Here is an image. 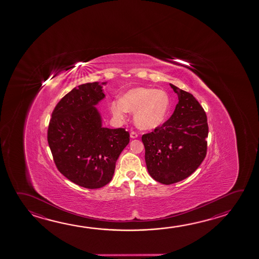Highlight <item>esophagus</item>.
<instances>
[{"instance_id": "34e87169", "label": "esophagus", "mask_w": 259, "mask_h": 259, "mask_svg": "<svg viewBox=\"0 0 259 259\" xmlns=\"http://www.w3.org/2000/svg\"><path fill=\"white\" fill-rule=\"evenodd\" d=\"M130 136H131L132 139H135V138H137L138 137V134L135 131H131L130 133Z\"/></svg>"}]
</instances>
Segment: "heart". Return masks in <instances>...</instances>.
I'll return each mask as SVG.
<instances>
[{
	"label": "heart",
	"mask_w": 259,
	"mask_h": 259,
	"mask_svg": "<svg viewBox=\"0 0 259 259\" xmlns=\"http://www.w3.org/2000/svg\"><path fill=\"white\" fill-rule=\"evenodd\" d=\"M170 107L165 92L146 87L133 88L122 99H114L111 110L117 118L123 119L127 112H135V122L141 129L149 130L163 123Z\"/></svg>",
	"instance_id": "obj_1"
}]
</instances>
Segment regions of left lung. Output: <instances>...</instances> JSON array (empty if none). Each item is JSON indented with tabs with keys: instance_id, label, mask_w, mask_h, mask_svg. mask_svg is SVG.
Returning <instances> with one entry per match:
<instances>
[{
	"instance_id": "obj_1",
	"label": "left lung",
	"mask_w": 259,
	"mask_h": 259,
	"mask_svg": "<svg viewBox=\"0 0 259 259\" xmlns=\"http://www.w3.org/2000/svg\"><path fill=\"white\" fill-rule=\"evenodd\" d=\"M178 96L171 117L154 131L142 136L150 176L172 185L191 176L204 161L207 151V117L190 93L170 83Z\"/></svg>"
}]
</instances>
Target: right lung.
I'll return each mask as SVG.
<instances>
[{
	"label": "right lung",
	"instance_id": "obj_1",
	"mask_svg": "<svg viewBox=\"0 0 259 259\" xmlns=\"http://www.w3.org/2000/svg\"><path fill=\"white\" fill-rule=\"evenodd\" d=\"M106 82H87L73 88L53 111L47 140L55 165L78 186L100 188L113 178L119 155L129 144L123 128L102 126L96 105L105 98Z\"/></svg>",
	"mask_w": 259,
	"mask_h": 259
}]
</instances>
